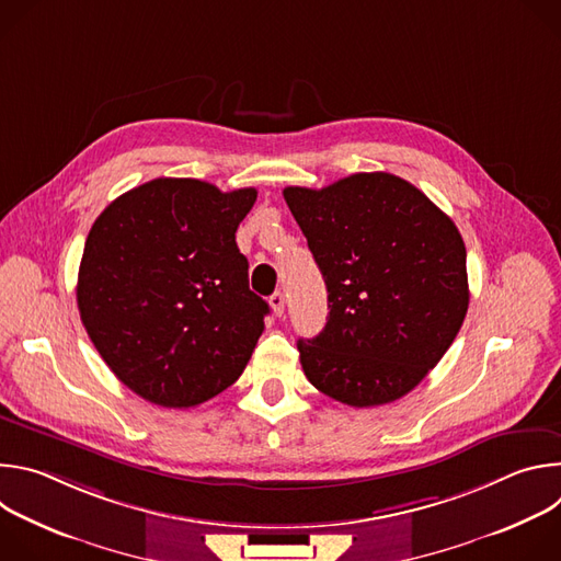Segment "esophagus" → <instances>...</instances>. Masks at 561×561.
<instances>
[{
	"label": "esophagus",
	"mask_w": 561,
	"mask_h": 561,
	"mask_svg": "<svg viewBox=\"0 0 561 561\" xmlns=\"http://www.w3.org/2000/svg\"><path fill=\"white\" fill-rule=\"evenodd\" d=\"M268 304H271V308H273V312H275L277 317L284 314V304H286V299H284V293H282V290L273 293L271 299H268Z\"/></svg>",
	"instance_id": "1"
}]
</instances>
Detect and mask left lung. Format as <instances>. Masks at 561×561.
<instances>
[{
	"label": "left lung",
	"mask_w": 561,
	"mask_h": 561,
	"mask_svg": "<svg viewBox=\"0 0 561 561\" xmlns=\"http://www.w3.org/2000/svg\"><path fill=\"white\" fill-rule=\"evenodd\" d=\"M329 290V322L299 340L304 375L355 409L394 402L444 357L468 310L453 219L390 173L284 188Z\"/></svg>",
	"instance_id": "8db88e82"
}]
</instances>
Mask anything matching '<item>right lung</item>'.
I'll return each mask as SVG.
<instances>
[{"mask_svg":"<svg viewBox=\"0 0 561 561\" xmlns=\"http://www.w3.org/2000/svg\"><path fill=\"white\" fill-rule=\"evenodd\" d=\"M255 199V188L159 178L95 219L77 308L102 359L146 402L191 409L244 373L271 310L234 242Z\"/></svg>","mask_w":561,"mask_h":561,"instance_id":"obj_1","label":"right lung"}]
</instances>
